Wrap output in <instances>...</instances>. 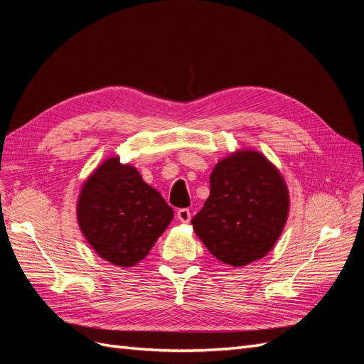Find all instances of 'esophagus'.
<instances>
[{
  "mask_svg": "<svg viewBox=\"0 0 364 364\" xmlns=\"http://www.w3.org/2000/svg\"><path fill=\"white\" fill-rule=\"evenodd\" d=\"M178 218H179V222H182V223H188L191 220L190 209L188 208H181L178 211Z\"/></svg>",
  "mask_w": 364,
  "mask_h": 364,
  "instance_id": "1",
  "label": "esophagus"
}]
</instances>
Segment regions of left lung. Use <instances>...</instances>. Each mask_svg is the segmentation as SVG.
I'll list each match as a JSON object with an SVG mask.
<instances>
[{
  "label": "left lung",
  "instance_id": "obj_1",
  "mask_svg": "<svg viewBox=\"0 0 364 364\" xmlns=\"http://www.w3.org/2000/svg\"><path fill=\"white\" fill-rule=\"evenodd\" d=\"M209 186V197L191 220L206 249L234 267L267 255L290 206L277 167L259 151L240 150L215 165Z\"/></svg>",
  "mask_w": 364,
  "mask_h": 364
}]
</instances>
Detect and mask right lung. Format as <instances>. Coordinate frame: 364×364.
I'll use <instances>...</instances> for the list:
<instances>
[{"label":"right lung","mask_w":364,"mask_h":364,"mask_svg":"<svg viewBox=\"0 0 364 364\" xmlns=\"http://www.w3.org/2000/svg\"><path fill=\"white\" fill-rule=\"evenodd\" d=\"M77 220L98 255L115 266L132 267L167 229L173 209L135 167L109 158L83 183Z\"/></svg>","instance_id":"1"}]
</instances>
